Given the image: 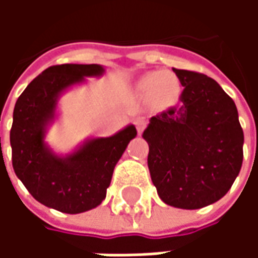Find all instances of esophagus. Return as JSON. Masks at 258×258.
<instances>
[{"label":"esophagus","instance_id":"34e87169","mask_svg":"<svg viewBox=\"0 0 258 258\" xmlns=\"http://www.w3.org/2000/svg\"><path fill=\"white\" fill-rule=\"evenodd\" d=\"M134 124H135V127H137V131H138V134H141V133H142V131H144V130H145V127H146V121L144 120V118H141V117L135 118Z\"/></svg>","mask_w":258,"mask_h":258}]
</instances>
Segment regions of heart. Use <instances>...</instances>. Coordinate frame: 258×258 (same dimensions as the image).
I'll return each mask as SVG.
<instances>
[{
  "label": "heart",
  "mask_w": 258,
  "mask_h": 258,
  "mask_svg": "<svg viewBox=\"0 0 258 258\" xmlns=\"http://www.w3.org/2000/svg\"><path fill=\"white\" fill-rule=\"evenodd\" d=\"M140 88L145 94H155L159 101L164 105H170L177 101L181 91V84L177 77L166 74L162 70L151 72L142 77Z\"/></svg>",
  "instance_id": "heart-1"
}]
</instances>
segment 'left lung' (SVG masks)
Returning a JSON list of instances; mask_svg holds the SVG:
<instances>
[{"mask_svg": "<svg viewBox=\"0 0 258 258\" xmlns=\"http://www.w3.org/2000/svg\"><path fill=\"white\" fill-rule=\"evenodd\" d=\"M181 103L151 118L144 138L160 199L195 210L220 200L243 162V130L232 98L206 74L174 69Z\"/></svg>", "mask_w": 258, "mask_h": 258, "instance_id": "8db88e82", "label": "left lung"}]
</instances>
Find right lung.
<instances>
[{
  "instance_id": "obj_1",
  "label": "right lung",
  "mask_w": 258,
  "mask_h": 258,
  "mask_svg": "<svg viewBox=\"0 0 258 258\" xmlns=\"http://www.w3.org/2000/svg\"><path fill=\"white\" fill-rule=\"evenodd\" d=\"M102 73L99 64L51 66L26 87L14 109L9 137L15 174L34 199L68 214L101 205L116 163L137 135L128 125L113 137L87 142L68 157L55 156L45 145V125L55 116L59 94L87 76Z\"/></svg>"
}]
</instances>
